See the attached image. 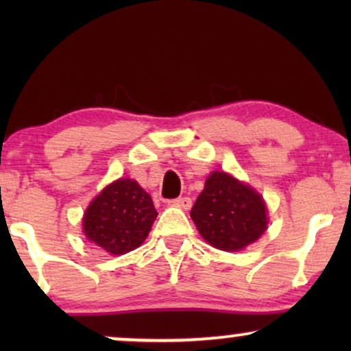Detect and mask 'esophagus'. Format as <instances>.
<instances>
[{
    "label": "esophagus",
    "mask_w": 351,
    "mask_h": 351,
    "mask_svg": "<svg viewBox=\"0 0 351 351\" xmlns=\"http://www.w3.org/2000/svg\"><path fill=\"white\" fill-rule=\"evenodd\" d=\"M172 206H176V208H180V209H190L191 208V198L189 196H180V198H176L169 201Z\"/></svg>",
    "instance_id": "1"
}]
</instances>
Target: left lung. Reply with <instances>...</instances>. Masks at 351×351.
Here are the masks:
<instances>
[{
  "label": "left lung",
  "instance_id": "8db88e82",
  "mask_svg": "<svg viewBox=\"0 0 351 351\" xmlns=\"http://www.w3.org/2000/svg\"><path fill=\"white\" fill-rule=\"evenodd\" d=\"M190 215L201 237L222 251H241L267 228L261 195L220 171L208 177Z\"/></svg>",
  "mask_w": 351,
  "mask_h": 351
}]
</instances>
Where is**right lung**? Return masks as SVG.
I'll list each match as a JSON object with an SVG mask.
<instances>
[{
  "instance_id": "add662e5",
  "label": "right lung",
  "mask_w": 351,
  "mask_h": 351,
  "mask_svg": "<svg viewBox=\"0 0 351 351\" xmlns=\"http://www.w3.org/2000/svg\"><path fill=\"white\" fill-rule=\"evenodd\" d=\"M156 209L150 195L131 179L108 185L86 209L84 234L110 254H126L145 241Z\"/></svg>"
}]
</instances>
